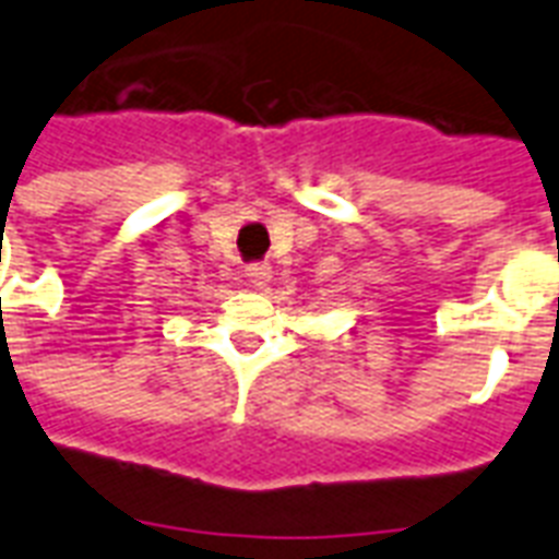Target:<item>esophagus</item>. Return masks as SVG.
I'll use <instances>...</instances> for the list:
<instances>
[{
	"mask_svg": "<svg viewBox=\"0 0 559 559\" xmlns=\"http://www.w3.org/2000/svg\"><path fill=\"white\" fill-rule=\"evenodd\" d=\"M245 276L253 288H265L267 280H271V265L267 262H253V265L245 267Z\"/></svg>",
	"mask_w": 559,
	"mask_h": 559,
	"instance_id": "34e87169",
	"label": "esophagus"
}]
</instances>
